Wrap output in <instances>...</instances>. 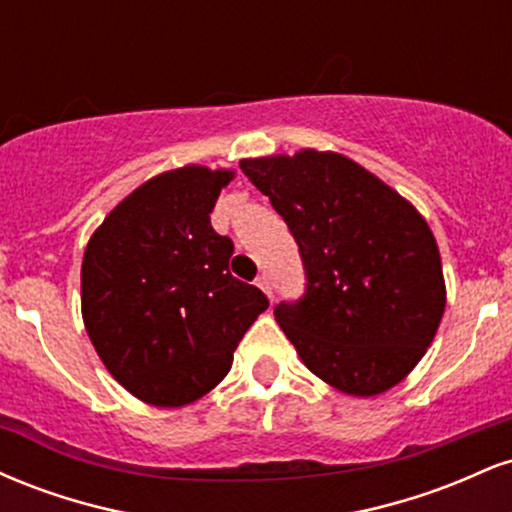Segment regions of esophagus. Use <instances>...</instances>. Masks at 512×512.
I'll return each mask as SVG.
<instances>
[{
  "instance_id": "obj_1",
  "label": "esophagus",
  "mask_w": 512,
  "mask_h": 512,
  "mask_svg": "<svg viewBox=\"0 0 512 512\" xmlns=\"http://www.w3.org/2000/svg\"><path fill=\"white\" fill-rule=\"evenodd\" d=\"M257 286H260V289L274 301V286H272V279H269V274L262 272L260 276H257Z\"/></svg>"
}]
</instances>
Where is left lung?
Masks as SVG:
<instances>
[{
    "label": "left lung",
    "instance_id": "1",
    "mask_svg": "<svg viewBox=\"0 0 512 512\" xmlns=\"http://www.w3.org/2000/svg\"><path fill=\"white\" fill-rule=\"evenodd\" d=\"M240 170L286 221L305 291L274 317L317 378L346 395L395 387L445 310L436 238L407 199L339 154L245 158Z\"/></svg>",
    "mask_w": 512,
    "mask_h": 512
}]
</instances>
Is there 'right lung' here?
<instances>
[{
    "instance_id": "obj_1",
    "label": "right lung",
    "mask_w": 512,
    "mask_h": 512,
    "mask_svg": "<svg viewBox=\"0 0 512 512\" xmlns=\"http://www.w3.org/2000/svg\"><path fill=\"white\" fill-rule=\"evenodd\" d=\"M231 170L156 175L110 211L81 264V313L110 375L156 407L195 402L231 370L269 308L228 269L233 240L211 228Z\"/></svg>"
}]
</instances>
